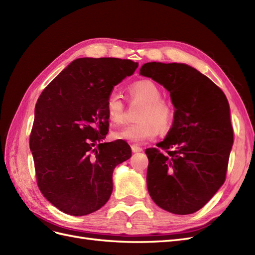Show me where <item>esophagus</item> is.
Instances as JSON below:
<instances>
[{
  "mask_svg": "<svg viewBox=\"0 0 255 255\" xmlns=\"http://www.w3.org/2000/svg\"><path fill=\"white\" fill-rule=\"evenodd\" d=\"M132 151H133L134 153H137V152H141V151H142V148H140V146H137V145L133 144V145H132Z\"/></svg>",
  "mask_w": 255,
  "mask_h": 255,
  "instance_id": "obj_1",
  "label": "esophagus"
}]
</instances>
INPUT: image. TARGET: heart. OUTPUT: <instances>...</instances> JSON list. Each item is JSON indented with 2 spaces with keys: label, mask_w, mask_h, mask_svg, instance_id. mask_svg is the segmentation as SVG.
Returning a JSON list of instances; mask_svg holds the SVG:
<instances>
[{
  "label": "heart",
  "mask_w": 255,
  "mask_h": 255,
  "mask_svg": "<svg viewBox=\"0 0 255 255\" xmlns=\"http://www.w3.org/2000/svg\"><path fill=\"white\" fill-rule=\"evenodd\" d=\"M128 94L133 102H142L144 107L139 116V123L128 125L115 130V139L129 143L140 144L154 140L159 129L167 132L171 128L174 111L167 100L161 99V90L150 80L135 82L128 87ZM106 113L114 125H120L126 119V105L117 91H112L105 102Z\"/></svg>",
  "instance_id": "heart-1"
}]
</instances>
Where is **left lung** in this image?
I'll use <instances>...</instances> for the list:
<instances>
[{
  "label": "left lung",
  "mask_w": 255,
  "mask_h": 255,
  "mask_svg": "<svg viewBox=\"0 0 255 255\" xmlns=\"http://www.w3.org/2000/svg\"><path fill=\"white\" fill-rule=\"evenodd\" d=\"M140 74L163 85L175 107L173 125L158 149L144 151L149 194L167 212L196 213L226 181L233 145L227 97L207 76L184 64L146 63Z\"/></svg>",
  "instance_id": "8db88e82"
}]
</instances>
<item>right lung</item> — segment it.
I'll return each mask as SVG.
<instances>
[{
    "instance_id": "add662e5",
    "label": "right lung",
    "mask_w": 255,
    "mask_h": 255,
    "mask_svg": "<svg viewBox=\"0 0 255 255\" xmlns=\"http://www.w3.org/2000/svg\"><path fill=\"white\" fill-rule=\"evenodd\" d=\"M138 63L79 58L43 89L29 136L37 185L59 211L85 216L112 195L115 167L132 155L123 140L102 143L109 133L105 102Z\"/></svg>"
}]
</instances>
